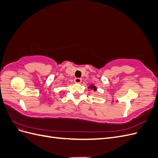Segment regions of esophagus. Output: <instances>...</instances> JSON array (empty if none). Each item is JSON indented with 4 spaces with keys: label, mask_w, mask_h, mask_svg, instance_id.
Returning a JSON list of instances; mask_svg holds the SVG:
<instances>
[{
    "label": "esophagus",
    "mask_w": 158,
    "mask_h": 158,
    "mask_svg": "<svg viewBox=\"0 0 158 158\" xmlns=\"http://www.w3.org/2000/svg\"><path fill=\"white\" fill-rule=\"evenodd\" d=\"M74 82L77 83V84H80V83L82 82V79L80 78H76L74 79Z\"/></svg>",
    "instance_id": "obj_1"
}]
</instances>
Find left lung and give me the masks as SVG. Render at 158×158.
<instances>
[{
	"label": "left lung",
	"mask_w": 158,
	"mask_h": 158,
	"mask_svg": "<svg viewBox=\"0 0 158 158\" xmlns=\"http://www.w3.org/2000/svg\"><path fill=\"white\" fill-rule=\"evenodd\" d=\"M90 88L94 89V91H96V88H95V87L94 86V85H90Z\"/></svg>",
	"instance_id": "1"
}]
</instances>
